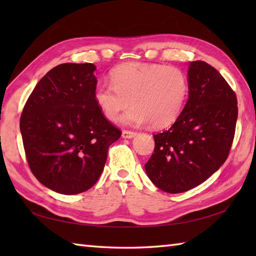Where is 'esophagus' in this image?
Masks as SVG:
<instances>
[{"mask_svg":"<svg viewBox=\"0 0 256 256\" xmlns=\"http://www.w3.org/2000/svg\"><path fill=\"white\" fill-rule=\"evenodd\" d=\"M135 135H136V132H132V131H124L122 132V138H133Z\"/></svg>","mask_w":256,"mask_h":256,"instance_id":"esophagus-1","label":"esophagus"}]
</instances>
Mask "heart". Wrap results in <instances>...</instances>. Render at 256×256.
I'll return each instance as SVG.
<instances>
[{"label": "heart", "mask_w": 256, "mask_h": 256, "mask_svg": "<svg viewBox=\"0 0 256 256\" xmlns=\"http://www.w3.org/2000/svg\"><path fill=\"white\" fill-rule=\"evenodd\" d=\"M188 90V79L179 68L128 62L112 70L111 84L96 86L94 99L111 121L131 102L133 106L120 118L122 124L140 126L150 123L154 128H164L182 113Z\"/></svg>", "instance_id": "1"}]
</instances>
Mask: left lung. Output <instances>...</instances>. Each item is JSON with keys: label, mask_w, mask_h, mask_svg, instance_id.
Here are the masks:
<instances>
[{"label": "left lung", "mask_w": 256, "mask_h": 256, "mask_svg": "<svg viewBox=\"0 0 256 256\" xmlns=\"http://www.w3.org/2000/svg\"><path fill=\"white\" fill-rule=\"evenodd\" d=\"M188 101L170 128L154 135L145 164L150 182L168 194L184 192L206 180L228 158L236 132L238 101L220 72L192 62Z\"/></svg>", "instance_id": "1"}]
</instances>
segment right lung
<instances>
[{
  "mask_svg": "<svg viewBox=\"0 0 256 256\" xmlns=\"http://www.w3.org/2000/svg\"><path fill=\"white\" fill-rule=\"evenodd\" d=\"M94 64H62L38 81L20 116V134L30 170L62 194L90 189L104 168L108 148L121 131L94 99Z\"/></svg>",
  "mask_w": 256,
  "mask_h": 256,
  "instance_id": "add662e5",
  "label": "right lung"
}]
</instances>
